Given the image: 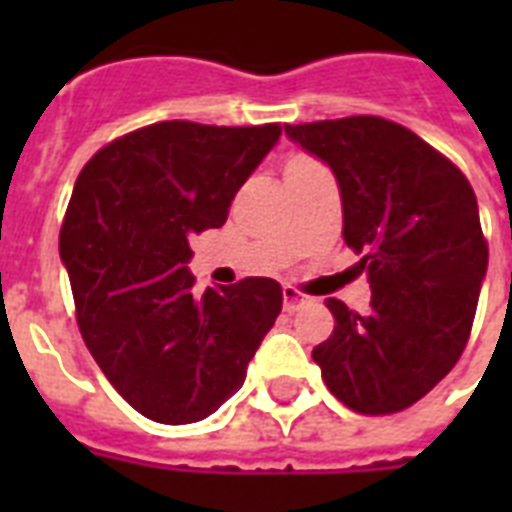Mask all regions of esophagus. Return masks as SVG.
I'll use <instances>...</instances> for the list:
<instances>
[{
  "label": "esophagus",
  "mask_w": 512,
  "mask_h": 512,
  "mask_svg": "<svg viewBox=\"0 0 512 512\" xmlns=\"http://www.w3.org/2000/svg\"><path fill=\"white\" fill-rule=\"evenodd\" d=\"M281 295H284V311H297V308H300V305L305 303V300H308V297L303 295V292H297L295 287H284L281 289Z\"/></svg>",
  "instance_id": "esophagus-1"
}]
</instances>
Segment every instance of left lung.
I'll use <instances>...</instances> for the list:
<instances>
[{
    "label": "left lung",
    "mask_w": 512,
    "mask_h": 512,
    "mask_svg": "<svg viewBox=\"0 0 512 512\" xmlns=\"http://www.w3.org/2000/svg\"><path fill=\"white\" fill-rule=\"evenodd\" d=\"M284 132L335 172L342 239L372 284L364 313L329 297L337 327L313 361L353 412H401L452 372L470 337L489 265L476 193L446 156L380 116Z\"/></svg>",
    "instance_id": "left-lung-1"
}]
</instances>
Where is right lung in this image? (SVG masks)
<instances>
[{"label":"right lung","instance_id":"right-lung-1","mask_svg":"<svg viewBox=\"0 0 512 512\" xmlns=\"http://www.w3.org/2000/svg\"><path fill=\"white\" fill-rule=\"evenodd\" d=\"M281 124L159 122L84 164L60 228L82 337L132 409L164 425L217 412L281 313L279 281L193 292L188 239L220 228Z\"/></svg>","mask_w":512,"mask_h":512}]
</instances>
